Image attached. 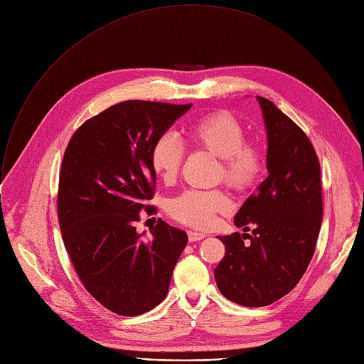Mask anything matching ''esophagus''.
Listing matches in <instances>:
<instances>
[{"label":"esophagus","instance_id":"34e87169","mask_svg":"<svg viewBox=\"0 0 364 364\" xmlns=\"http://www.w3.org/2000/svg\"><path fill=\"white\" fill-rule=\"evenodd\" d=\"M205 236H207L205 233H200V232H194V230L188 232V240L190 242H198V240L204 239Z\"/></svg>","mask_w":364,"mask_h":364}]
</instances>
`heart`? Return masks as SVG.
Instances as JSON below:
<instances>
[{
  "instance_id": "obj_1",
  "label": "heart",
  "mask_w": 364,
  "mask_h": 364,
  "mask_svg": "<svg viewBox=\"0 0 364 364\" xmlns=\"http://www.w3.org/2000/svg\"><path fill=\"white\" fill-rule=\"evenodd\" d=\"M194 144L220 159L219 176L236 190L249 188L256 183L264 168L262 152L256 145L246 142L243 125L230 114L219 112L197 121L190 128ZM151 166L163 180L177 177L184 146L171 132L155 139L151 148ZM230 210V200L219 190H186L171 198L168 212L180 223L205 229L210 228L218 213Z\"/></svg>"
}]
</instances>
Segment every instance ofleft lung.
Listing matches in <instances>:
<instances>
[{
  "mask_svg": "<svg viewBox=\"0 0 364 364\" xmlns=\"http://www.w3.org/2000/svg\"><path fill=\"white\" fill-rule=\"evenodd\" d=\"M256 99L267 129L269 174L235 216L243 232L253 228L252 235L219 236L226 255L215 269L223 296L243 306L269 305L296 287L323 222L320 163L313 144L275 103Z\"/></svg>",
  "mask_w": 364,
  "mask_h": 364,
  "instance_id": "left-lung-1",
  "label": "left lung"
}]
</instances>
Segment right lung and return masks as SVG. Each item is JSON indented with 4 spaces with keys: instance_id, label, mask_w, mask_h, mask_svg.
Returning <instances> with one entry per match:
<instances>
[{
    "instance_id": "add662e5",
    "label": "right lung",
    "mask_w": 364,
    "mask_h": 364,
    "mask_svg": "<svg viewBox=\"0 0 364 364\" xmlns=\"http://www.w3.org/2000/svg\"><path fill=\"white\" fill-rule=\"evenodd\" d=\"M190 108L125 100L86 121L66 148L58 197L65 247L87 292L115 314L161 304L187 245V233L161 219L151 237L135 222L152 210L151 148Z\"/></svg>"
}]
</instances>
